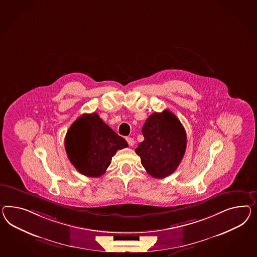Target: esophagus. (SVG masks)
Returning a JSON list of instances; mask_svg holds the SVG:
<instances>
[{
  "mask_svg": "<svg viewBox=\"0 0 257 257\" xmlns=\"http://www.w3.org/2000/svg\"><path fill=\"white\" fill-rule=\"evenodd\" d=\"M126 141H127V143L129 144V146L133 147L135 145V140H134V139H132V138H127Z\"/></svg>",
  "mask_w": 257,
  "mask_h": 257,
  "instance_id": "34e87169",
  "label": "esophagus"
}]
</instances>
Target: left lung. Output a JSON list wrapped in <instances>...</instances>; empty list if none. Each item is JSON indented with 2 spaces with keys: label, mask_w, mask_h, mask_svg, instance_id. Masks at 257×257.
<instances>
[{
  "label": "left lung",
  "mask_w": 257,
  "mask_h": 257,
  "mask_svg": "<svg viewBox=\"0 0 257 257\" xmlns=\"http://www.w3.org/2000/svg\"><path fill=\"white\" fill-rule=\"evenodd\" d=\"M144 141L136 149L141 164L153 178L171 175L184 156L187 137L184 127L169 110L153 113L142 127Z\"/></svg>",
  "instance_id": "1"
}]
</instances>
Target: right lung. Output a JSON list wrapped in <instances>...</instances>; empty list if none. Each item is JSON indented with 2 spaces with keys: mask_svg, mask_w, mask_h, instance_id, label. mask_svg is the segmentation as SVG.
<instances>
[{
  "mask_svg": "<svg viewBox=\"0 0 257 257\" xmlns=\"http://www.w3.org/2000/svg\"><path fill=\"white\" fill-rule=\"evenodd\" d=\"M65 151L79 173L98 178L105 172L117 151L128 147L124 139L104 123L96 113L83 114L67 131Z\"/></svg>",
  "mask_w": 257,
  "mask_h": 257,
  "instance_id": "1",
  "label": "right lung"
}]
</instances>
